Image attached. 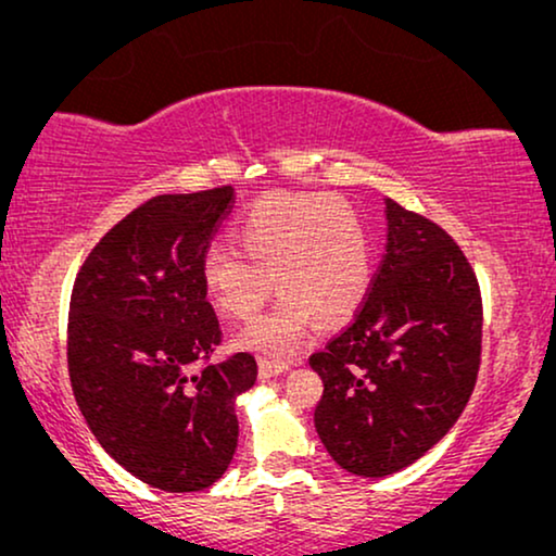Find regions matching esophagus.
I'll return each mask as SVG.
<instances>
[{
    "label": "esophagus",
    "instance_id": "esophagus-1",
    "mask_svg": "<svg viewBox=\"0 0 556 556\" xmlns=\"http://www.w3.org/2000/svg\"><path fill=\"white\" fill-rule=\"evenodd\" d=\"M291 369V364L288 362H273V359H263L257 362V375H261V379H273L278 375H283V371Z\"/></svg>",
    "mask_w": 556,
    "mask_h": 556
}]
</instances>
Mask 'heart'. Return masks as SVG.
<instances>
[{
    "mask_svg": "<svg viewBox=\"0 0 556 556\" xmlns=\"http://www.w3.org/2000/svg\"><path fill=\"white\" fill-rule=\"evenodd\" d=\"M232 240L238 248L210 245L202 255L204 291L219 314L250 321L273 286L283 295L242 333V346L291 352L311 321L321 329L344 324L369 288L367 227L333 194L263 197L232 227Z\"/></svg>",
    "mask_w": 556,
    "mask_h": 556,
    "instance_id": "heart-1",
    "label": "heart"
}]
</instances>
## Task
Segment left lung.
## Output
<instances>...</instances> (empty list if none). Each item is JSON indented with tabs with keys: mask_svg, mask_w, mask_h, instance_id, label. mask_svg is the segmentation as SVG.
<instances>
[{
	"mask_svg": "<svg viewBox=\"0 0 556 556\" xmlns=\"http://www.w3.org/2000/svg\"><path fill=\"white\" fill-rule=\"evenodd\" d=\"M483 303L468 257L432 219L387 200V250L352 324L308 364L326 451L362 478L413 466L458 422L481 367Z\"/></svg>",
	"mask_w": 556,
	"mask_h": 556,
	"instance_id": "8db88e82",
	"label": "left lung"
}]
</instances>
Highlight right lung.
<instances>
[{"label":"right lung","mask_w":556,"mask_h":556,"mask_svg":"<svg viewBox=\"0 0 556 556\" xmlns=\"http://www.w3.org/2000/svg\"><path fill=\"white\" fill-rule=\"evenodd\" d=\"M232 187L159 194L103 235L67 314V371L90 432L121 468L169 493L210 489L238 447L235 400L255 356L210 362L223 341L202 255Z\"/></svg>","instance_id":"add662e5"}]
</instances>
